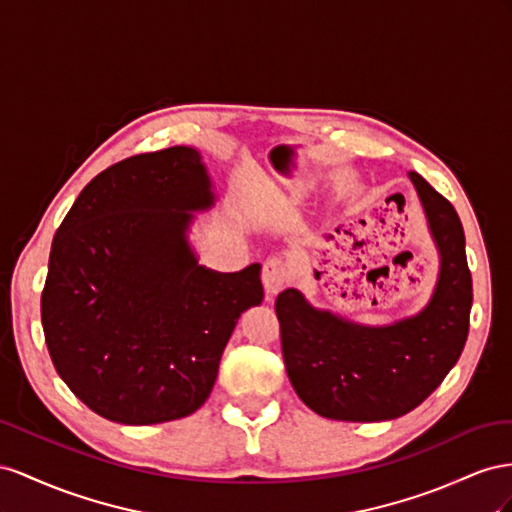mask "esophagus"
Instances as JSON below:
<instances>
[{"instance_id": "1", "label": "esophagus", "mask_w": 512, "mask_h": 512, "mask_svg": "<svg viewBox=\"0 0 512 512\" xmlns=\"http://www.w3.org/2000/svg\"><path fill=\"white\" fill-rule=\"evenodd\" d=\"M289 279V268L281 257H270L264 264V272H261V281H264L268 300H272L279 291L285 287Z\"/></svg>"}]
</instances>
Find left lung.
Returning <instances> with one entry per match:
<instances>
[{"instance_id": "obj_1", "label": "left lung", "mask_w": 512, "mask_h": 512, "mask_svg": "<svg viewBox=\"0 0 512 512\" xmlns=\"http://www.w3.org/2000/svg\"><path fill=\"white\" fill-rule=\"evenodd\" d=\"M425 210L440 272L416 315L367 326L317 309L289 287L274 302L289 382L306 407L324 418L379 422L412 412L455 367L470 330L472 274L455 208L407 171Z\"/></svg>"}]
</instances>
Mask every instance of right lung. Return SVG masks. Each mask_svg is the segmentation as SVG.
<instances>
[{"label": "right lung", "instance_id": "add662e5", "mask_svg": "<svg viewBox=\"0 0 512 512\" xmlns=\"http://www.w3.org/2000/svg\"><path fill=\"white\" fill-rule=\"evenodd\" d=\"M214 184L175 145L98 173L55 231L42 330L55 371L98 416L158 425L206 403L240 315L261 304V266L216 272L191 244Z\"/></svg>", "mask_w": 512, "mask_h": 512}]
</instances>
